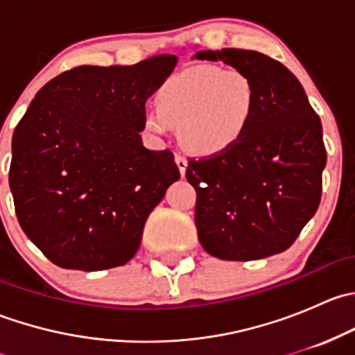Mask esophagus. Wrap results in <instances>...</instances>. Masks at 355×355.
<instances>
[{
	"instance_id": "obj_1",
	"label": "esophagus",
	"mask_w": 355,
	"mask_h": 355,
	"mask_svg": "<svg viewBox=\"0 0 355 355\" xmlns=\"http://www.w3.org/2000/svg\"><path fill=\"white\" fill-rule=\"evenodd\" d=\"M175 163H177L178 170H180V175H182V177H184L185 170H187V159H185L184 156L177 155V156H175Z\"/></svg>"
}]
</instances>
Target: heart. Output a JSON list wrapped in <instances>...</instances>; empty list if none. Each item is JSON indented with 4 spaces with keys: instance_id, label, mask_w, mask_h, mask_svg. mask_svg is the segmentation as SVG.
Segmentation results:
<instances>
[{
    "instance_id": "heart-1",
    "label": "heart",
    "mask_w": 355,
    "mask_h": 355,
    "mask_svg": "<svg viewBox=\"0 0 355 355\" xmlns=\"http://www.w3.org/2000/svg\"><path fill=\"white\" fill-rule=\"evenodd\" d=\"M257 108L252 78L237 68L189 67L159 85L146 130L163 135L177 127L180 144L199 156H216L245 135Z\"/></svg>"
}]
</instances>
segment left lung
Listing matches in <instances>:
<instances>
[{
  "label": "left lung",
  "mask_w": 355,
  "mask_h": 355,
  "mask_svg": "<svg viewBox=\"0 0 355 355\" xmlns=\"http://www.w3.org/2000/svg\"><path fill=\"white\" fill-rule=\"evenodd\" d=\"M196 58L223 60L257 89L244 137L227 153L189 159L200 245L227 261L284 252L320 206L327 164L320 116L295 75L263 53L227 48Z\"/></svg>",
  "instance_id": "left-lung-1"
}]
</instances>
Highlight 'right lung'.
Segmentation results:
<instances>
[{"instance_id": "right-lung-1", "label": "right lung", "mask_w": 355, "mask_h": 355, "mask_svg": "<svg viewBox=\"0 0 355 355\" xmlns=\"http://www.w3.org/2000/svg\"><path fill=\"white\" fill-rule=\"evenodd\" d=\"M177 56L130 67L82 65L49 80L12 139L10 189L19 223L56 266H123L149 213L180 178L173 153L144 148L146 101Z\"/></svg>"}]
</instances>
